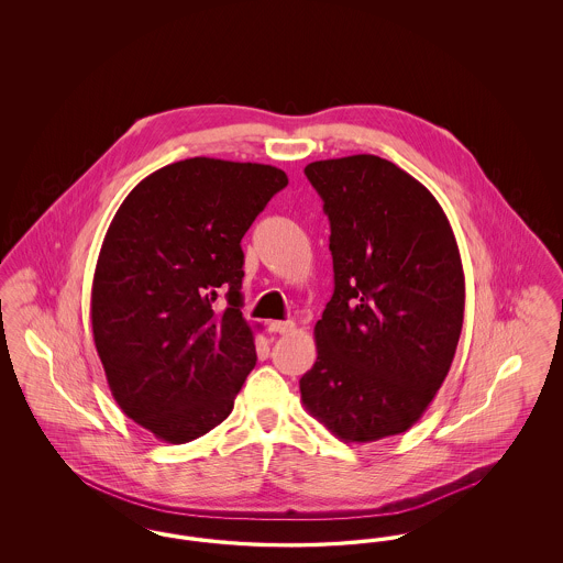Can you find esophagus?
<instances>
[{"mask_svg":"<svg viewBox=\"0 0 563 563\" xmlns=\"http://www.w3.org/2000/svg\"><path fill=\"white\" fill-rule=\"evenodd\" d=\"M295 329L294 321H269L268 331L269 333H291Z\"/></svg>","mask_w":563,"mask_h":563,"instance_id":"obj_1","label":"esophagus"}]
</instances>
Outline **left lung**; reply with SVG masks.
Here are the masks:
<instances>
[{
	"mask_svg": "<svg viewBox=\"0 0 563 563\" xmlns=\"http://www.w3.org/2000/svg\"><path fill=\"white\" fill-rule=\"evenodd\" d=\"M329 217L335 289L314 327L306 409L346 443L411 429L452 367L464 272L434 196L372 154L303 168Z\"/></svg>",
	"mask_w": 563,
	"mask_h": 563,
	"instance_id": "obj_1",
	"label": "left lung"
}]
</instances>
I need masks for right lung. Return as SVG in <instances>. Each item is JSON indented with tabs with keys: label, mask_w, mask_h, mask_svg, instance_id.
Returning <instances> with one entry per match:
<instances>
[{
	"label": "right lung",
	"mask_w": 563,
	"mask_h": 563,
	"mask_svg": "<svg viewBox=\"0 0 563 563\" xmlns=\"http://www.w3.org/2000/svg\"><path fill=\"white\" fill-rule=\"evenodd\" d=\"M287 184L269 164L189 158L145 177L111 219L92 280L95 346L120 409L166 443L221 424L255 367L241 241Z\"/></svg>",
	"instance_id": "obj_1"
}]
</instances>
